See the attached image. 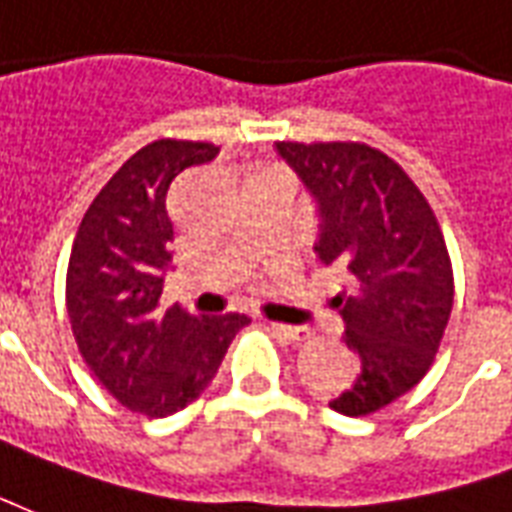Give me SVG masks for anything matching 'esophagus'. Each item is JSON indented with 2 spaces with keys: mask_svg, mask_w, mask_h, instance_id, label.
Masks as SVG:
<instances>
[{
  "mask_svg": "<svg viewBox=\"0 0 512 512\" xmlns=\"http://www.w3.org/2000/svg\"><path fill=\"white\" fill-rule=\"evenodd\" d=\"M272 333L281 335L286 341H308L311 338V330L308 327H302V324H281V322H270L267 324Z\"/></svg>",
  "mask_w": 512,
  "mask_h": 512,
  "instance_id": "obj_1",
  "label": "esophagus"
}]
</instances>
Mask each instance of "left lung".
<instances>
[{
  "instance_id": "obj_1",
  "label": "left lung",
  "mask_w": 512,
  "mask_h": 512,
  "mask_svg": "<svg viewBox=\"0 0 512 512\" xmlns=\"http://www.w3.org/2000/svg\"><path fill=\"white\" fill-rule=\"evenodd\" d=\"M316 204L313 251L346 272L335 297L360 374L330 409L363 417L409 393L434 363L453 311V267L434 210L384 152L354 141H278Z\"/></svg>"
}]
</instances>
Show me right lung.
Listing matches in <instances>:
<instances>
[{"instance_id": "obj_1", "label": "right lung", "mask_w": 512, "mask_h": 512, "mask_svg": "<svg viewBox=\"0 0 512 512\" xmlns=\"http://www.w3.org/2000/svg\"><path fill=\"white\" fill-rule=\"evenodd\" d=\"M218 152L215 144L174 138L141 147L89 204L73 240L67 316L78 352L130 412L169 417L196 401L251 322L242 313L199 319L179 305L158 308L174 240L169 185Z\"/></svg>"}]
</instances>
